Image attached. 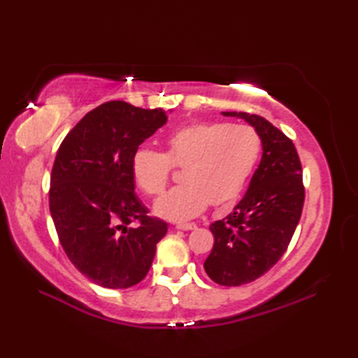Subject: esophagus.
Listing matches in <instances>:
<instances>
[{"label": "esophagus", "mask_w": 358, "mask_h": 358, "mask_svg": "<svg viewBox=\"0 0 358 358\" xmlns=\"http://www.w3.org/2000/svg\"><path fill=\"white\" fill-rule=\"evenodd\" d=\"M175 227L180 231H194V229H196V224L195 223H178Z\"/></svg>", "instance_id": "obj_1"}]
</instances>
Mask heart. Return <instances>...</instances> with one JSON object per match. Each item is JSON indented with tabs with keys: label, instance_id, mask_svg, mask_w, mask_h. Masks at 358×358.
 Listing matches in <instances>:
<instances>
[{
	"label": "heart",
	"instance_id": "obj_1",
	"mask_svg": "<svg viewBox=\"0 0 358 358\" xmlns=\"http://www.w3.org/2000/svg\"><path fill=\"white\" fill-rule=\"evenodd\" d=\"M263 154L254 127L229 123H196L180 127L166 140V152L141 148L134 154L132 173L149 195L162 194L172 164L183 168L185 183L155 203V212L172 222H186L209 208L229 206L240 199Z\"/></svg>",
	"mask_w": 358,
	"mask_h": 358
}]
</instances>
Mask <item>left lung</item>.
I'll use <instances>...</instances> for the list:
<instances>
[{
	"instance_id": "left-lung-1",
	"label": "left lung",
	"mask_w": 358,
	"mask_h": 358,
	"mask_svg": "<svg viewBox=\"0 0 358 358\" xmlns=\"http://www.w3.org/2000/svg\"><path fill=\"white\" fill-rule=\"evenodd\" d=\"M223 115L248 121L263 140L248 192L234 212L209 227L214 248L204 271L218 285L241 286L260 278L286 252L301 217L305 186L296 149L280 129L254 113Z\"/></svg>"
}]
</instances>
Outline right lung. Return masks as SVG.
<instances>
[{
    "instance_id": "add662e5",
    "label": "right lung",
    "mask_w": 358,
    "mask_h": 358,
    "mask_svg": "<svg viewBox=\"0 0 358 358\" xmlns=\"http://www.w3.org/2000/svg\"><path fill=\"white\" fill-rule=\"evenodd\" d=\"M163 109L108 101L66 135L50 173L49 208L72 264L94 283L131 287L148 275L163 220L135 195L132 158L166 124Z\"/></svg>"
}]
</instances>
